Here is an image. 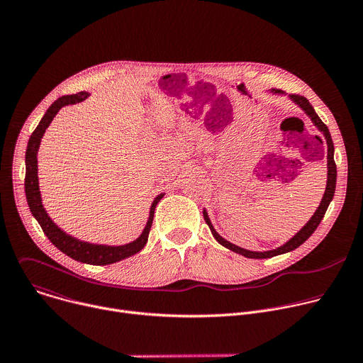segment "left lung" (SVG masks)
<instances>
[{"label":"left lung","mask_w":363,"mask_h":363,"mask_svg":"<svg viewBox=\"0 0 363 363\" xmlns=\"http://www.w3.org/2000/svg\"><path fill=\"white\" fill-rule=\"evenodd\" d=\"M273 91H274V93H283L281 90H273ZM289 97L296 103L297 106H300V108L304 111V113H306L310 119H312V122L315 123V126L323 133V136H325V139H326V143H328V184H326V191H325V195H323V198H322V201H320V205L318 206L316 213L313 214L312 218H310V220L307 221V224H306L293 238H290L286 244H283L281 247H279V248H276V250H270V251H250V250H244V248H241V247H238V245L231 244L230 241L224 240V238L214 230V227H213V224H211V221H210V218H208V214H206V211H203V220H205L206 224H208V227H210V230H211L214 238H216L221 245H224L225 248H228V250H231V251H234V252H238V254H241V255H244V257H247V258H270V257H274V255L284 254V252H289V251H291V250H296L298 245H301L310 235H312V234L316 231V228L319 227L320 221L323 220V217H325V214H326V210H328V206H329V203H330V201L333 199V195H335L336 175H337V172H336V164H335V158H333L335 146H333V140H332L330 132H329L328 126L322 122V119L318 116V113L315 112L313 106L310 105L308 100H307L306 97H303V96H300V94H290Z\"/></svg>","instance_id":"8db88e82"}]
</instances>
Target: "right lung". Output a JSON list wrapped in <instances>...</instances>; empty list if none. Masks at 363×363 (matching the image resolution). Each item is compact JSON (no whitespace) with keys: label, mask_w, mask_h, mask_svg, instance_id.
I'll use <instances>...</instances> for the list:
<instances>
[{"label":"right lung","mask_w":363,"mask_h":363,"mask_svg":"<svg viewBox=\"0 0 363 363\" xmlns=\"http://www.w3.org/2000/svg\"><path fill=\"white\" fill-rule=\"evenodd\" d=\"M89 97V93L86 91H79L76 94H69V96H62L59 97L53 105H51L47 112L44 113L43 119L37 125L35 130L31 133L26 150V181H24V188H26V196L27 202L30 206V211L34 216V218L38 221L41 230L47 235V238L53 242L62 252L66 255L72 257L73 260L86 263V264H93V266H106V264H113L116 262L123 260V258H128L136 252H139L149 237V231L152 227L153 221V213H155V206L162 199L164 194L158 195L152 202L150 211H149V218L146 223L145 230L142 234L132 242L125 244V245H103V244H91L86 241H80L69 234H66L62 228H59L53 220L48 217L45 213L43 202H41V195H40V188H38V177H37V152L38 146L41 142V138L48 128V125L53 121V118L57 115V112L67 105H74V103H80L84 99Z\"/></svg>","instance_id":"1"}]
</instances>
